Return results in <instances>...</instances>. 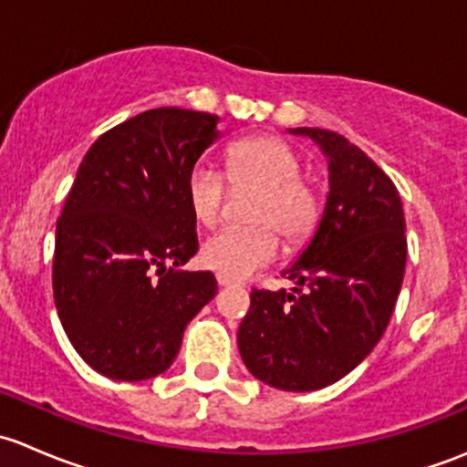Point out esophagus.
<instances>
[{"instance_id": "34e87169", "label": "esophagus", "mask_w": 467, "mask_h": 467, "mask_svg": "<svg viewBox=\"0 0 467 467\" xmlns=\"http://www.w3.org/2000/svg\"><path fill=\"white\" fill-rule=\"evenodd\" d=\"M216 282H219V286H230V285H234L233 280H228V277H223V275H216Z\"/></svg>"}]
</instances>
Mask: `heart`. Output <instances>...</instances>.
Returning a JSON list of instances; mask_svg holds the SVG:
<instances>
[{
  "label": "heart",
  "mask_w": 467,
  "mask_h": 467,
  "mask_svg": "<svg viewBox=\"0 0 467 467\" xmlns=\"http://www.w3.org/2000/svg\"><path fill=\"white\" fill-rule=\"evenodd\" d=\"M228 178L234 185L257 187L248 219L251 225L223 228L203 244L201 260L228 280H242L268 264L277 253V233L289 244L312 234L321 201L312 182L300 178V158L294 146L275 135L239 140L225 153ZM185 199L192 216L210 228L219 221L225 181L214 167L199 162L187 173Z\"/></svg>",
  "instance_id": "b5f03b06"
}]
</instances>
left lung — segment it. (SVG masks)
Instances as JSON below:
<instances>
[{"instance_id":"8db88e82","label":"left lung","mask_w":467,"mask_h":467,"mask_svg":"<svg viewBox=\"0 0 467 467\" xmlns=\"http://www.w3.org/2000/svg\"><path fill=\"white\" fill-rule=\"evenodd\" d=\"M321 146L329 192L312 242L282 271L305 295L253 289L237 332L246 368L282 390H318L373 352L407 264V223L393 181L343 135L289 129Z\"/></svg>"}]
</instances>
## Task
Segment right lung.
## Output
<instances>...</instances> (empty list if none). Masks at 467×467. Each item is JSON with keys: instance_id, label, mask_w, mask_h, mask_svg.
Wrapping results in <instances>:
<instances>
[{"instance_id": "obj_1", "label": "right lung", "mask_w": 467, "mask_h": 467, "mask_svg": "<svg viewBox=\"0 0 467 467\" xmlns=\"http://www.w3.org/2000/svg\"><path fill=\"white\" fill-rule=\"evenodd\" d=\"M219 117L155 108L97 140L56 223L54 300L74 350L97 373L142 381L176 359L187 323L214 298L187 173L219 138Z\"/></svg>"}]
</instances>
